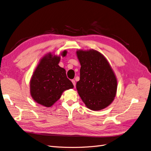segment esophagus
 Listing matches in <instances>:
<instances>
[{
  "label": "esophagus",
  "mask_w": 151,
  "mask_h": 151,
  "mask_svg": "<svg viewBox=\"0 0 151 151\" xmlns=\"http://www.w3.org/2000/svg\"><path fill=\"white\" fill-rule=\"evenodd\" d=\"M72 83L73 85H74V86L75 87V86H76V81H75V80H72Z\"/></svg>",
  "instance_id": "esophagus-1"
}]
</instances>
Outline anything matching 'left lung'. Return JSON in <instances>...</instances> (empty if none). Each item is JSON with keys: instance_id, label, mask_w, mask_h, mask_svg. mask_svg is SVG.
I'll return each instance as SVG.
<instances>
[{"instance_id": "8db88e82", "label": "left lung", "mask_w": 151, "mask_h": 151, "mask_svg": "<svg viewBox=\"0 0 151 151\" xmlns=\"http://www.w3.org/2000/svg\"><path fill=\"white\" fill-rule=\"evenodd\" d=\"M81 63L80 80L76 88L89 109L101 110L115 97L117 81L106 58L95 50L76 52Z\"/></svg>"}]
</instances>
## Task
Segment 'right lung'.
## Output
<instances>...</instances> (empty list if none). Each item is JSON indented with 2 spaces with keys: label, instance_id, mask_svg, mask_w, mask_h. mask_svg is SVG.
Masks as SVG:
<instances>
[{
  "label": "right lung",
  "instance_id": "obj_1",
  "mask_svg": "<svg viewBox=\"0 0 151 151\" xmlns=\"http://www.w3.org/2000/svg\"><path fill=\"white\" fill-rule=\"evenodd\" d=\"M61 55L66 56V50ZM60 60V56L47 54L40 60L30 81L32 98L46 107L52 106L58 101L63 91L74 88L65 70L58 65Z\"/></svg>",
  "mask_w": 151,
  "mask_h": 151
}]
</instances>
